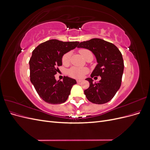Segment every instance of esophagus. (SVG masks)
<instances>
[{"label": "esophagus", "mask_w": 150, "mask_h": 150, "mask_svg": "<svg viewBox=\"0 0 150 150\" xmlns=\"http://www.w3.org/2000/svg\"><path fill=\"white\" fill-rule=\"evenodd\" d=\"M81 81H82L79 80V79H78V80H77V83H80L81 82Z\"/></svg>", "instance_id": "1"}]
</instances>
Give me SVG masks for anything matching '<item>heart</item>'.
<instances>
[{
    "label": "heart",
    "mask_w": 150,
    "mask_h": 150,
    "mask_svg": "<svg viewBox=\"0 0 150 150\" xmlns=\"http://www.w3.org/2000/svg\"><path fill=\"white\" fill-rule=\"evenodd\" d=\"M80 54L83 57L85 58L89 54H92L91 52L89 50L86 49H81L79 51ZM71 52H67L65 53L62 57V62L64 64H68L71 59ZM88 69L85 67H72L68 71L69 75L76 79H81L84 76V75L88 72Z\"/></svg>",
    "instance_id": "1"
}]
</instances>
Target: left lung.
<instances>
[{
  "label": "left lung",
  "mask_w": 150,
  "mask_h": 150,
  "mask_svg": "<svg viewBox=\"0 0 150 150\" xmlns=\"http://www.w3.org/2000/svg\"><path fill=\"white\" fill-rule=\"evenodd\" d=\"M78 47L90 50L96 56L98 64L91 74L89 87L84 94L89 101L101 104L110 101L119 90L124 70L122 54L115 45L103 39L94 38L79 43ZM101 76L98 83H93L92 78Z\"/></svg>",
  "instance_id": "1"
}]
</instances>
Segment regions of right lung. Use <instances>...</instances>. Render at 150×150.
I'll use <instances>...</instances> for the list:
<instances>
[{"instance_id":"right-lung-1","label":"right lung","mask_w":150,"mask_h":150,"mask_svg":"<svg viewBox=\"0 0 150 150\" xmlns=\"http://www.w3.org/2000/svg\"><path fill=\"white\" fill-rule=\"evenodd\" d=\"M79 42H62L51 39L39 44L34 49L29 61L32 84L39 96L49 104L64 103L76 81L64 76L62 81H56L55 74L62 66L64 54L75 49Z\"/></svg>"}]
</instances>
